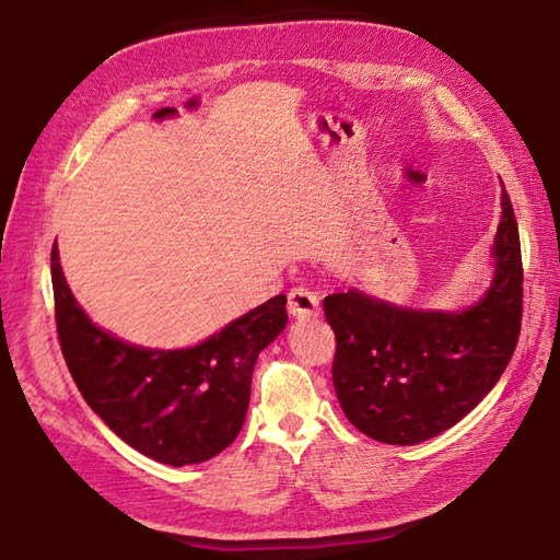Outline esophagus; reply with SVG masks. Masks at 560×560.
I'll return each mask as SVG.
<instances>
[{
	"instance_id": "1",
	"label": "esophagus",
	"mask_w": 560,
	"mask_h": 560,
	"mask_svg": "<svg viewBox=\"0 0 560 560\" xmlns=\"http://www.w3.org/2000/svg\"><path fill=\"white\" fill-rule=\"evenodd\" d=\"M289 313L295 319H313L319 315V299L307 289H293L289 293Z\"/></svg>"
}]
</instances>
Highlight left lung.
Listing matches in <instances>:
<instances>
[{
  "mask_svg": "<svg viewBox=\"0 0 560 560\" xmlns=\"http://www.w3.org/2000/svg\"><path fill=\"white\" fill-rule=\"evenodd\" d=\"M501 209L493 277L477 303L423 311L359 289L325 299L337 337V397L368 438L387 445L431 440L459 423L501 380L522 319L520 233L505 187Z\"/></svg>",
  "mask_w": 560,
  "mask_h": 560,
  "instance_id": "1",
  "label": "left lung"
}]
</instances>
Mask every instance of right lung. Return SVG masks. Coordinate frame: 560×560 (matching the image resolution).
Returning <instances> with one entry per match:
<instances>
[{"label": "right lung", "mask_w": 560, "mask_h": 560, "mask_svg": "<svg viewBox=\"0 0 560 560\" xmlns=\"http://www.w3.org/2000/svg\"><path fill=\"white\" fill-rule=\"evenodd\" d=\"M57 335L69 373L103 423L141 455L171 467L217 457L241 433L255 361L289 323L273 295L187 349L137 347L98 327L50 255Z\"/></svg>", "instance_id": "right-lung-1"}]
</instances>
